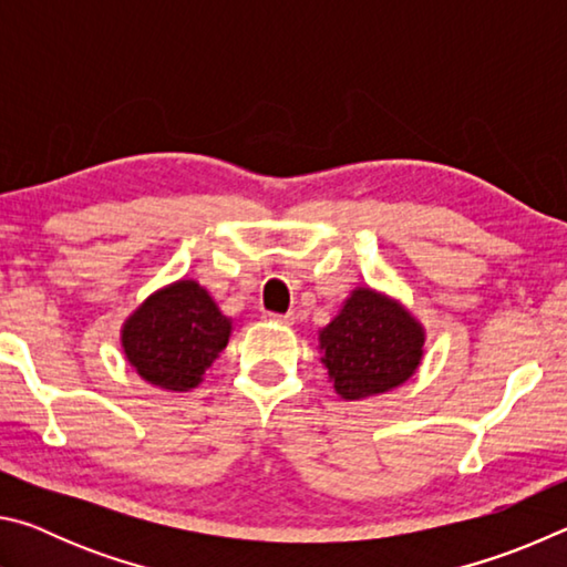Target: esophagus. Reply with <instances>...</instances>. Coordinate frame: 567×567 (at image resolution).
Returning <instances> with one entry per match:
<instances>
[{
  "mask_svg": "<svg viewBox=\"0 0 567 567\" xmlns=\"http://www.w3.org/2000/svg\"><path fill=\"white\" fill-rule=\"evenodd\" d=\"M265 320H270L275 324H292L295 322V315L287 312V315H280V312H267Z\"/></svg>",
  "mask_w": 567,
  "mask_h": 567,
  "instance_id": "obj_1",
  "label": "esophagus"
}]
</instances>
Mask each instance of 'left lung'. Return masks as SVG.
<instances>
[{
    "label": "left lung",
    "instance_id": "left-lung-1",
    "mask_svg": "<svg viewBox=\"0 0 567 567\" xmlns=\"http://www.w3.org/2000/svg\"><path fill=\"white\" fill-rule=\"evenodd\" d=\"M422 342V328L398 302L364 287L320 332L322 362L344 400L402 385L417 370Z\"/></svg>",
    "mask_w": 567,
    "mask_h": 567
}]
</instances>
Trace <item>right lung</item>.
I'll return each mask as SVG.
<instances>
[{"label":"right lung","mask_w":567,"mask_h":567,"mask_svg":"<svg viewBox=\"0 0 567 567\" xmlns=\"http://www.w3.org/2000/svg\"><path fill=\"white\" fill-rule=\"evenodd\" d=\"M229 320L197 282L167 287L132 315L122 344L132 368L152 385L189 390L225 350Z\"/></svg>","instance_id":"1"}]
</instances>
